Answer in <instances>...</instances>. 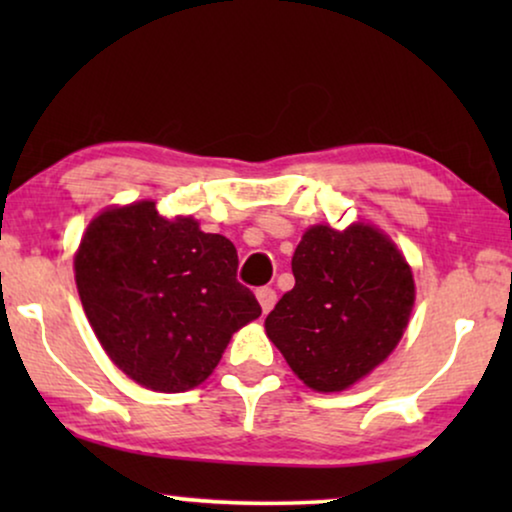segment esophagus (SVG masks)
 I'll list each match as a JSON object with an SVG mask.
<instances>
[{"label":"esophagus","mask_w":512,"mask_h":512,"mask_svg":"<svg viewBox=\"0 0 512 512\" xmlns=\"http://www.w3.org/2000/svg\"><path fill=\"white\" fill-rule=\"evenodd\" d=\"M256 298H258V303H261L263 312L268 314L277 303V291L272 289V286H261V289L256 291Z\"/></svg>","instance_id":"34e87169"}]
</instances>
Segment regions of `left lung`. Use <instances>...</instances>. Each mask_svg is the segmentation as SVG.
Wrapping results in <instances>:
<instances>
[{
  "label": "left lung",
  "instance_id": "8db88e82",
  "mask_svg": "<svg viewBox=\"0 0 512 512\" xmlns=\"http://www.w3.org/2000/svg\"><path fill=\"white\" fill-rule=\"evenodd\" d=\"M296 286L265 319L293 373L342 391L387 359L408 326L415 282L396 244L373 226H314L291 261Z\"/></svg>",
  "mask_w": 512,
  "mask_h": 512
}]
</instances>
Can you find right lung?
<instances>
[{
  "mask_svg": "<svg viewBox=\"0 0 512 512\" xmlns=\"http://www.w3.org/2000/svg\"><path fill=\"white\" fill-rule=\"evenodd\" d=\"M237 251L191 216L156 202L107 209L76 251V289L109 359L146 389L177 394L205 382L237 328L261 305L237 282Z\"/></svg>",
  "mask_w": 512,
  "mask_h": 512,
  "instance_id": "right-lung-1",
  "label": "right lung"
}]
</instances>
